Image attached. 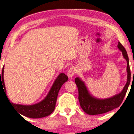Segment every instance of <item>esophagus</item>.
<instances>
[{
	"label": "esophagus",
	"mask_w": 134,
	"mask_h": 134,
	"mask_svg": "<svg viewBox=\"0 0 134 134\" xmlns=\"http://www.w3.org/2000/svg\"><path fill=\"white\" fill-rule=\"evenodd\" d=\"M76 72V71L75 67H70L69 69L68 70L67 75H68V76L70 78H72V76L75 75Z\"/></svg>",
	"instance_id": "1"
}]
</instances>
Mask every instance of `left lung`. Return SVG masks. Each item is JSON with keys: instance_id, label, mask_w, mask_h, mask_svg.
Returning a JSON list of instances; mask_svg holds the SVG:
<instances>
[{"instance_id": "obj_1", "label": "left lung", "mask_w": 134, "mask_h": 134, "mask_svg": "<svg viewBox=\"0 0 134 134\" xmlns=\"http://www.w3.org/2000/svg\"><path fill=\"white\" fill-rule=\"evenodd\" d=\"M118 48L122 52L124 58L127 62V82L121 93L113 97L105 99H99L94 97L90 94L87 90L85 83L80 78L77 77L75 79V83L78 90V100L82 109L88 115H98L105 113L113 109L118 108L121 104L128 90L130 83L131 72L129 65V59L125 47L120 42L118 43ZM134 75V72H133Z\"/></svg>"}]
</instances>
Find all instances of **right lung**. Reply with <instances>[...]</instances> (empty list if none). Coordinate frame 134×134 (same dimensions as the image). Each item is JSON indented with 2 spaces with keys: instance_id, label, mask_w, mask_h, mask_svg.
<instances>
[{
  "instance_id": "right-lung-1",
  "label": "right lung",
  "mask_w": 134,
  "mask_h": 134,
  "mask_svg": "<svg viewBox=\"0 0 134 134\" xmlns=\"http://www.w3.org/2000/svg\"><path fill=\"white\" fill-rule=\"evenodd\" d=\"M68 80V77L64 73H60L58 76L57 78L54 82L51 90L45 98L39 103L33 105H21L13 104L9 102L11 106L17 111L18 113L23 115L25 117L29 118L37 119L47 117L51 115L54 111L56 106V100H57L58 92L62 87V85ZM1 85H3V90L5 94L6 93V87H5L4 81V67L1 73L0 71V87ZM7 97V96H6ZM8 98V97H7Z\"/></svg>"
}]
</instances>
